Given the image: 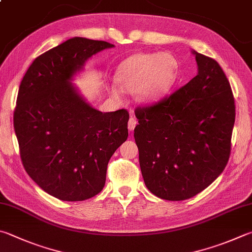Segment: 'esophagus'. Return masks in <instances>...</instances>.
I'll list each match as a JSON object with an SVG mask.
<instances>
[{
  "label": "esophagus",
  "mask_w": 252,
  "mask_h": 252,
  "mask_svg": "<svg viewBox=\"0 0 252 252\" xmlns=\"http://www.w3.org/2000/svg\"><path fill=\"white\" fill-rule=\"evenodd\" d=\"M136 125H138V121L135 120V118L133 116H131L129 119V123H127V129H129V131H133Z\"/></svg>",
  "instance_id": "1"
}]
</instances>
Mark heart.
<instances>
[{"label": "heart", "mask_w": 252, "mask_h": 252, "mask_svg": "<svg viewBox=\"0 0 252 252\" xmlns=\"http://www.w3.org/2000/svg\"><path fill=\"white\" fill-rule=\"evenodd\" d=\"M180 62L170 52L138 53L119 63L116 70L117 85L110 87V94L120 99L122 89L133 91L140 102H153L163 98L176 85Z\"/></svg>", "instance_id": "heart-1"}]
</instances>
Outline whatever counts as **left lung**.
<instances>
[{
    "label": "left lung",
    "instance_id": "left-lung-1",
    "mask_svg": "<svg viewBox=\"0 0 252 252\" xmlns=\"http://www.w3.org/2000/svg\"><path fill=\"white\" fill-rule=\"evenodd\" d=\"M198 72L168 97L135 109L134 129L148 189L166 200H184L220 175L230 155L236 109L219 63L193 50Z\"/></svg>",
    "mask_w": 252,
    "mask_h": 252
}]
</instances>
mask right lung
Wrapping results in <instances>:
<instances>
[{
	"instance_id": "obj_1",
	"label": "right lung",
	"mask_w": 252,
	"mask_h": 252,
	"mask_svg": "<svg viewBox=\"0 0 252 252\" xmlns=\"http://www.w3.org/2000/svg\"><path fill=\"white\" fill-rule=\"evenodd\" d=\"M112 47L103 40L68 39L36 58L20 85L14 130L23 165L58 199L79 202L100 193L109 159L127 139V111L102 113L71 82L90 57Z\"/></svg>"
}]
</instances>
